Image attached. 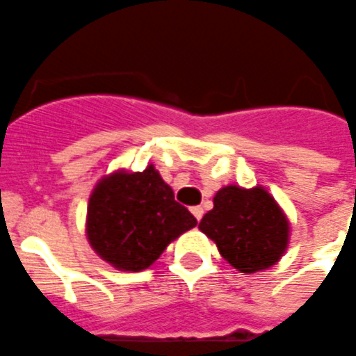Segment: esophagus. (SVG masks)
I'll return each instance as SVG.
<instances>
[{
    "instance_id": "esophagus-1",
    "label": "esophagus",
    "mask_w": 356,
    "mask_h": 356,
    "mask_svg": "<svg viewBox=\"0 0 356 356\" xmlns=\"http://www.w3.org/2000/svg\"><path fill=\"white\" fill-rule=\"evenodd\" d=\"M190 211H192V214L196 216V220H202L203 207H200V205H197V207H192V209H190Z\"/></svg>"
}]
</instances>
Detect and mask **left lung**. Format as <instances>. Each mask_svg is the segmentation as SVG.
Instances as JSON below:
<instances>
[{"label":"left lung","mask_w":356,"mask_h":356,"mask_svg":"<svg viewBox=\"0 0 356 356\" xmlns=\"http://www.w3.org/2000/svg\"><path fill=\"white\" fill-rule=\"evenodd\" d=\"M213 203L200 229L232 267L250 275L280 261L289 244V220L267 190L227 184Z\"/></svg>","instance_id":"left-lung-1"}]
</instances>
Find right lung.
Here are the masks:
<instances>
[{
  "label": "right lung",
  "instance_id": "add662e5",
  "mask_svg": "<svg viewBox=\"0 0 356 356\" xmlns=\"http://www.w3.org/2000/svg\"><path fill=\"white\" fill-rule=\"evenodd\" d=\"M188 209L149 164L143 172H118L97 183L88 203V241L119 270L151 267L172 241L196 226Z\"/></svg>",
  "mask_w": 356,
  "mask_h": 356
}]
</instances>
